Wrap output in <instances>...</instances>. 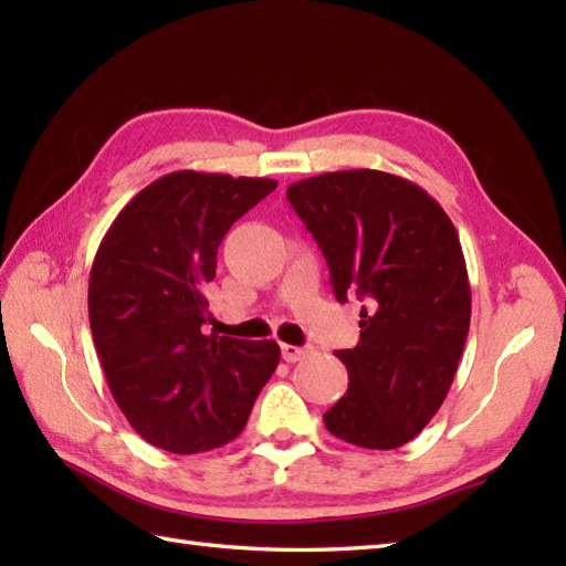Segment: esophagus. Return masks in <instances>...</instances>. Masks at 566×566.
<instances>
[{"instance_id": "34e87169", "label": "esophagus", "mask_w": 566, "mask_h": 566, "mask_svg": "<svg viewBox=\"0 0 566 566\" xmlns=\"http://www.w3.org/2000/svg\"><path fill=\"white\" fill-rule=\"evenodd\" d=\"M308 355V347H296V345H282V357L286 363H298V359H304Z\"/></svg>"}]
</instances>
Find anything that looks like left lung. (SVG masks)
<instances>
[{"label":"left lung","instance_id":"obj_1","mask_svg":"<svg viewBox=\"0 0 566 566\" xmlns=\"http://www.w3.org/2000/svg\"><path fill=\"white\" fill-rule=\"evenodd\" d=\"M286 199L328 262L335 298L365 302L359 343L335 353L350 384L323 423L357 448H401L438 413L469 333L472 292L450 216L379 170L308 177Z\"/></svg>","mask_w":566,"mask_h":566}]
</instances>
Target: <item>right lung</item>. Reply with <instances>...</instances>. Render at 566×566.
<instances>
[{"label": "right lung", "instance_id": "obj_1", "mask_svg": "<svg viewBox=\"0 0 566 566\" xmlns=\"http://www.w3.org/2000/svg\"><path fill=\"white\" fill-rule=\"evenodd\" d=\"M274 189L264 177L165 175L126 203L94 255V347L114 401L155 448L231 442L280 365L274 340L209 333L203 296L228 228Z\"/></svg>", "mask_w": 566, "mask_h": 566}]
</instances>
